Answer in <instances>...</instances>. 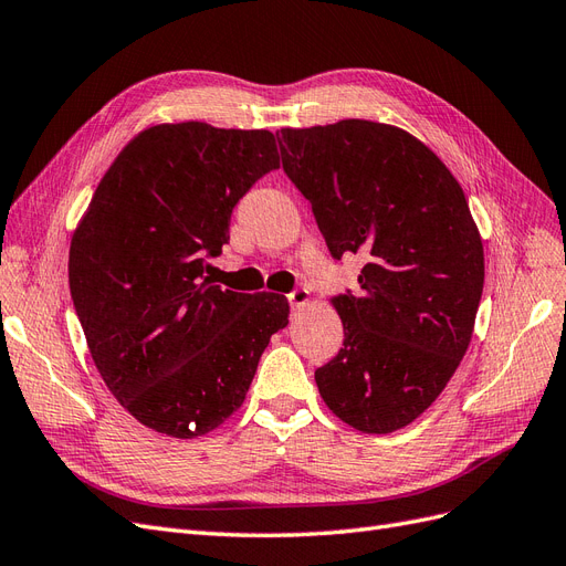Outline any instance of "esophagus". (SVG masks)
Returning a JSON list of instances; mask_svg holds the SVG:
<instances>
[{
  "label": "esophagus",
  "instance_id": "34e87169",
  "mask_svg": "<svg viewBox=\"0 0 566 566\" xmlns=\"http://www.w3.org/2000/svg\"><path fill=\"white\" fill-rule=\"evenodd\" d=\"M287 302L293 304V306H304L306 302H310V290H304V287L293 290V293L287 295Z\"/></svg>",
  "mask_w": 566,
  "mask_h": 566
}]
</instances>
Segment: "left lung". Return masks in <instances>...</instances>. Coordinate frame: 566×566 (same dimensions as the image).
Here are the masks:
<instances>
[{"instance_id":"left-lung-1","label":"left lung","mask_w":566,"mask_h":566,"mask_svg":"<svg viewBox=\"0 0 566 566\" xmlns=\"http://www.w3.org/2000/svg\"><path fill=\"white\" fill-rule=\"evenodd\" d=\"M279 146L331 254L368 260L361 293L333 297L345 342L314 375L321 397L358 432L401 430L472 339L484 248L465 193L413 134L370 119L285 127Z\"/></svg>"}]
</instances>
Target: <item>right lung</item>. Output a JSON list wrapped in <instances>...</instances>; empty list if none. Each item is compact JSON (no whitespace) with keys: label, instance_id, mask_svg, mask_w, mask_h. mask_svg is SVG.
Masks as SVG:
<instances>
[{"label":"right lung","instance_id":"1","mask_svg":"<svg viewBox=\"0 0 566 566\" xmlns=\"http://www.w3.org/2000/svg\"><path fill=\"white\" fill-rule=\"evenodd\" d=\"M279 167L269 129L153 125L119 150L80 219L67 260L77 318L106 387L150 430L212 432L287 325L283 295L205 276L235 202Z\"/></svg>","mask_w":566,"mask_h":566}]
</instances>
